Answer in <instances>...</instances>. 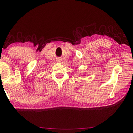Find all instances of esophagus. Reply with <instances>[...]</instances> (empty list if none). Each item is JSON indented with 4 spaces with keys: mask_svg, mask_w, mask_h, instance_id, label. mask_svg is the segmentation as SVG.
<instances>
[{
    "mask_svg": "<svg viewBox=\"0 0 133 133\" xmlns=\"http://www.w3.org/2000/svg\"><path fill=\"white\" fill-rule=\"evenodd\" d=\"M57 62H60V60H59V59L57 60Z\"/></svg>",
    "mask_w": 133,
    "mask_h": 133,
    "instance_id": "obj_1",
    "label": "esophagus"
}]
</instances>
